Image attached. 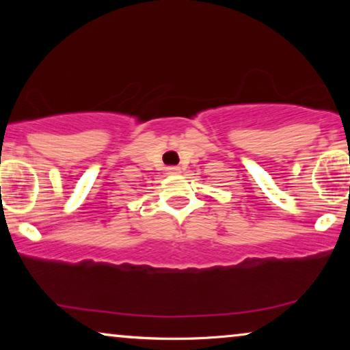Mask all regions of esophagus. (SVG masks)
Listing matches in <instances>:
<instances>
[{"label":"esophagus","instance_id":"1","mask_svg":"<svg viewBox=\"0 0 350 350\" xmlns=\"http://www.w3.org/2000/svg\"><path fill=\"white\" fill-rule=\"evenodd\" d=\"M180 172V167H167V174L169 175H178Z\"/></svg>","mask_w":350,"mask_h":350}]
</instances>
